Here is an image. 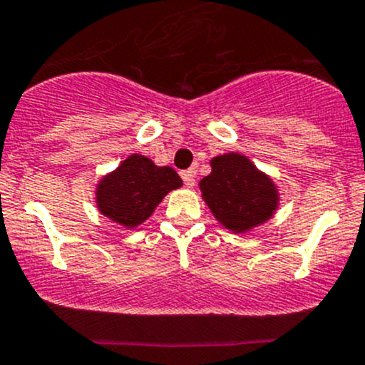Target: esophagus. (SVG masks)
<instances>
[{
    "mask_svg": "<svg viewBox=\"0 0 365 365\" xmlns=\"http://www.w3.org/2000/svg\"><path fill=\"white\" fill-rule=\"evenodd\" d=\"M195 168H190V170H185V171H182L180 173V175H182V180H183V183H185L187 187H192L194 185V182H195Z\"/></svg>",
    "mask_w": 365,
    "mask_h": 365,
    "instance_id": "34e87169",
    "label": "esophagus"
}]
</instances>
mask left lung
I'll return each mask as SVG.
<instances>
[{
    "mask_svg": "<svg viewBox=\"0 0 365 365\" xmlns=\"http://www.w3.org/2000/svg\"><path fill=\"white\" fill-rule=\"evenodd\" d=\"M199 187L215 218L234 232L262 224L278 206L274 183L240 153L215 157Z\"/></svg>",
    "mask_w": 365,
    "mask_h": 365,
    "instance_id": "8db88e82",
    "label": "left lung"
}]
</instances>
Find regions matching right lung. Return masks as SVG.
Listing matches in <instances>:
<instances>
[{
  "mask_svg": "<svg viewBox=\"0 0 365 365\" xmlns=\"http://www.w3.org/2000/svg\"><path fill=\"white\" fill-rule=\"evenodd\" d=\"M178 187L182 178L173 168H159L134 153L99 182L96 201L103 215L131 229L147 220L164 195Z\"/></svg>",
  "mask_w": 365,
  "mask_h": 365,
  "instance_id": "add662e5",
  "label": "right lung"
}]
</instances>
